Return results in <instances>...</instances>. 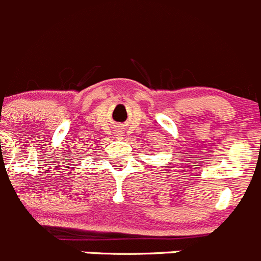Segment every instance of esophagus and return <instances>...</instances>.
I'll return each instance as SVG.
<instances>
[{"mask_svg":"<svg viewBox=\"0 0 261 261\" xmlns=\"http://www.w3.org/2000/svg\"><path fill=\"white\" fill-rule=\"evenodd\" d=\"M122 136H123V135H121V134H117V138H118V139H122Z\"/></svg>","mask_w":261,"mask_h":261,"instance_id":"esophagus-1","label":"esophagus"}]
</instances>
